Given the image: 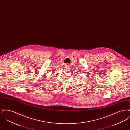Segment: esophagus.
Returning <instances> with one entry per match:
<instances>
[{"label": "esophagus", "instance_id": "esophagus-1", "mask_svg": "<svg viewBox=\"0 0 130 130\" xmlns=\"http://www.w3.org/2000/svg\"><path fill=\"white\" fill-rule=\"evenodd\" d=\"M65 67H66V68H68V67H69V64H65Z\"/></svg>", "mask_w": 130, "mask_h": 130}]
</instances>
